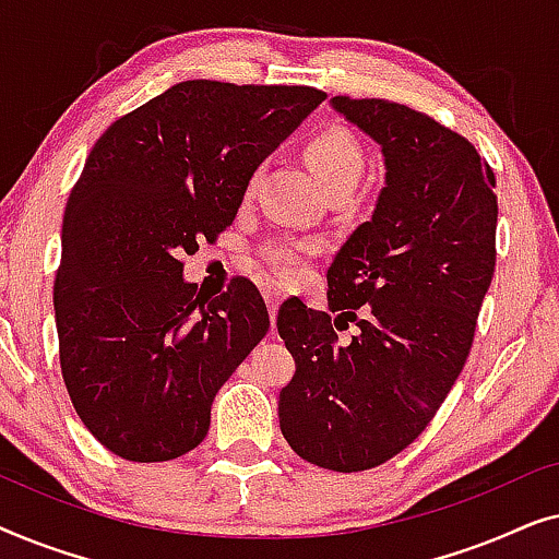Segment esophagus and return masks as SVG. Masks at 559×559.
<instances>
[{
  "label": "esophagus",
  "mask_w": 559,
  "mask_h": 559,
  "mask_svg": "<svg viewBox=\"0 0 559 559\" xmlns=\"http://www.w3.org/2000/svg\"><path fill=\"white\" fill-rule=\"evenodd\" d=\"M264 300H266V305H270V312H272V325H274V316H277L280 302L285 300V293H282V289H280L277 285H266V287H264Z\"/></svg>",
  "instance_id": "obj_1"
}]
</instances>
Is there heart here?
<instances>
[{
	"label": "heart",
	"instance_id": "heart-1",
	"mask_svg": "<svg viewBox=\"0 0 559 559\" xmlns=\"http://www.w3.org/2000/svg\"><path fill=\"white\" fill-rule=\"evenodd\" d=\"M305 159H308L312 173L323 180L331 190L354 188L364 170V150L356 134L341 124H328L318 129L316 134L305 142ZM257 175H251L249 190L254 188ZM320 251V243L312 239H297V236H272L259 247V262L272 274L285 282H297L308 272L310 259Z\"/></svg>",
	"mask_w": 559,
	"mask_h": 559
}]
</instances>
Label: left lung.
Masks as SVG:
<instances>
[{
	"label": "left lung",
	"instance_id": "obj_1",
	"mask_svg": "<svg viewBox=\"0 0 559 559\" xmlns=\"http://www.w3.org/2000/svg\"><path fill=\"white\" fill-rule=\"evenodd\" d=\"M331 106L381 147L386 186L371 221L328 270V310L280 308L295 358L280 430L320 468L356 473L402 453L430 425L471 354L496 266V178L476 147L384 98ZM359 325L350 342L335 330Z\"/></svg>",
	"mask_w": 559,
	"mask_h": 559
}]
</instances>
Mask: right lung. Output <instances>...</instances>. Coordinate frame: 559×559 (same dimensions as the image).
Segmentation results:
<instances>
[{
  "label": "right lung",
  "instance_id": "1",
  "mask_svg": "<svg viewBox=\"0 0 559 559\" xmlns=\"http://www.w3.org/2000/svg\"><path fill=\"white\" fill-rule=\"evenodd\" d=\"M323 102L310 86L182 81L98 136L66 205L52 302L66 389L114 455L201 445L213 396L270 331L251 282L205 300L182 257L234 224L257 167Z\"/></svg>",
  "mask_w": 559,
  "mask_h": 559
}]
</instances>
